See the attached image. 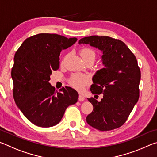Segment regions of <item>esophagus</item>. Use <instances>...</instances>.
<instances>
[{
  "label": "esophagus",
  "instance_id": "obj_1",
  "mask_svg": "<svg viewBox=\"0 0 157 157\" xmlns=\"http://www.w3.org/2000/svg\"><path fill=\"white\" fill-rule=\"evenodd\" d=\"M78 99H79V101H84V100H85V98H84V96H83V95H82L79 94Z\"/></svg>",
  "mask_w": 157,
  "mask_h": 157
}]
</instances>
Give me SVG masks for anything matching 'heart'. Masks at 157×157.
I'll return each instance as SVG.
<instances>
[{
  "label": "heart",
  "instance_id": "b5f03b06",
  "mask_svg": "<svg viewBox=\"0 0 157 157\" xmlns=\"http://www.w3.org/2000/svg\"><path fill=\"white\" fill-rule=\"evenodd\" d=\"M80 55L84 62L88 59L95 60V57H96V54H95L94 50L91 48L88 47L81 49ZM90 82H91V79L88 75L80 73L73 74L69 79V83L71 84V86H73L74 88L78 90V91L83 90L85 86L89 84Z\"/></svg>",
  "mask_w": 157,
  "mask_h": 157
}]
</instances>
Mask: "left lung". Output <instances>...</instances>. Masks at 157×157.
Listing matches in <instances>:
<instances>
[{
  "label": "left lung",
  "instance_id": "8db88e82",
  "mask_svg": "<svg viewBox=\"0 0 157 157\" xmlns=\"http://www.w3.org/2000/svg\"><path fill=\"white\" fill-rule=\"evenodd\" d=\"M79 44L102 51L105 66L95 73L90 89L93 94H102L103 98L100 102L88 98L94 109L86 116L87 123L100 131L118 128L125 123L139 98L140 71L136 58L124 42L107 36L84 37Z\"/></svg>",
  "mask_w": 157,
  "mask_h": 157
}]
</instances>
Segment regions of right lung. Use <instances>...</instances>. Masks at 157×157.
<instances>
[{
	"mask_svg": "<svg viewBox=\"0 0 157 157\" xmlns=\"http://www.w3.org/2000/svg\"><path fill=\"white\" fill-rule=\"evenodd\" d=\"M78 40L57 34L41 33L27 38L14 55L12 78L13 96L21 112L41 127L56 125L79 95L69 86L59 92L49 83L52 71L59 68V55Z\"/></svg>",
	"mask_w": 157,
	"mask_h": 157,
	"instance_id": "add662e5",
	"label": "right lung"
}]
</instances>
